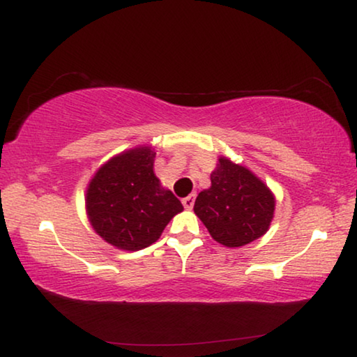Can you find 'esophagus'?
<instances>
[{"mask_svg":"<svg viewBox=\"0 0 357 357\" xmlns=\"http://www.w3.org/2000/svg\"><path fill=\"white\" fill-rule=\"evenodd\" d=\"M194 202H195V195L190 194L188 197H184L183 199V205L185 209H192V206H194Z\"/></svg>","mask_w":357,"mask_h":357,"instance_id":"1","label":"esophagus"}]
</instances>
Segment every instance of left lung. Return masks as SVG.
<instances>
[{"mask_svg":"<svg viewBox=\"0 0 357 357\" xmlns=\"http://www.w3.org/2000/svg\"><path fill=\"white\" fill-rule=\"evenodd\" d=\"M275 206V194L252 169L219 155L211 185L197 197L194 213L214 241L240 248L267 234Z\"/></svg>","mask_w":357,"mask_h":357,"instance_id":"8db88e82","label":"left lung"}]
</instances>
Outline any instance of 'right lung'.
<instances>
[{
  "label": "right lung",
  "mask_w": 357,
  "mask_h": 357,
  "mask_svg": "<svg viewBox=\"0 0 357 357\" xmlns=\"http://www.w3.org/2000/svg\"><path fill=\"white\" fill-rule=\"evenodd\" d=\"M155 149L139 144L106 160L86 189V213L95 234L122 251H139L160 238L183 211L154 173Z\"/></svg>",
  "instance_id": "1"
}]
</instances>
